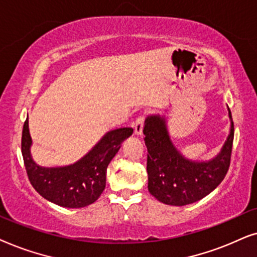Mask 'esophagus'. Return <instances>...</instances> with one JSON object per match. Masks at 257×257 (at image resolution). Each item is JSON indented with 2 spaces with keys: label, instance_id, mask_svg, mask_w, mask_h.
<instances>
[{
  "label": "esophagus",
  "instance_id": "1",
  "mask_svg": "<svg viewBox=\"0 0 257 257\" xmlns=\"http://www.w3.org/2000/svg\"><path fill=\"white\" fill-rule=\"evenodd\" d=\"M143 124H145V117L140 116L136 119L134 123V132L136 136H141L142 135V131H143Z\"/></svg>",
  "mask_w": 257,
  "mask_h": 257
}]
</instances>
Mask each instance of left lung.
<instances>
[{
    "instance_id": "left-lung-1",
    "label": "left lung",
    "mask_w": 257,
    "mask_h": 257,
    "mask_svg": "<svg viewBox=\"0 0 257 257\" xmlns=\"http://www.w3.org/2000/svg\"><path fill=\"white\" fill-rule=\"evenodd\" d=\"M230 131L220 153L209 161H193L182 155L170 139L167 117L150 115L146 118L145 142L148 149V190L156 200L169 206H186L210 194L229 169L234 140L230 109Z\"/></svg>"
}]
</instances>
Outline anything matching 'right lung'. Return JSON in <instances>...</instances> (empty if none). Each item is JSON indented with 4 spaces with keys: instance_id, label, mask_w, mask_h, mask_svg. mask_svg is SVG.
<instances>
[{
    "instance_id": "1",
    "label": "right lung",
    "mask_w": 257,
    "mask_h": 257,
    "mask_svg": "<svg viewBox=\"0 0 257 257\" xmlns=\"http://www.w3.org/2000/svg\"><path fill=\"white\" fill-rule=\"evenodd\" d=\"M133 132V128L114 129L75 163L42 167L33 160L30 153L33 141L27 118L22 131V155L30 183L41 196L57 206L83 208L94 203L105 188L108 164Z\"/></svg>"
}]
</instances>
